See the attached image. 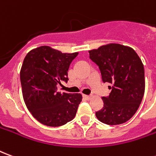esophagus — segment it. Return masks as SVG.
I'll list each match as a JSON object with an SVG mask.
<instances>
[{
    "label": "esophagus",
    "mask_w": 156,
    "mask_h": 156,
    "mask_svg": "<svg viewBox=\"0 0 156 156\" xmlns=\"http://www.w3.org/2000/svg\"><path fill=\"white\" fill-rule=\"evenodd\" d=\"M83 98H85L86 100H89V99H91V96H88V95H83Z\"/></svg>",
    "instance_id": "esophagus-1"
}]
</instances>
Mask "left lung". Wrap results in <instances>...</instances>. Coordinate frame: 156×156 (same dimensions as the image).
Here are the masks:
<instances>
[{
  "label": "left lung",
  "instance_id": "1",
  "mask_svg": "<svg viewBox=\"0 0 156 156\" xmlns=\"http://www.w3.org/2000/svg\"><path fill=\"white\" fill-rule=\"evenodd\" d=\"M98 65L104 83H109L111 92L103 97L104 107L96 112L98 120L108 125L125 123L136 113L144 94V70L133 48L109 43L88 51Z\"/></svg>",
  "mask_w": 156,
  "mask_h": 156
}]
</instances>
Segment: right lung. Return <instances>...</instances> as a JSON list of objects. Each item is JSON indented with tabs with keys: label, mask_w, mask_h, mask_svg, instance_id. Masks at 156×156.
<instances>
[{
	"label": "right lung",
	"mask_w": 156,
	"mask_h": 156,
	"mask_svg": "<svg viewBox=\"0 0 156 156\" xmlns=\"http://www.w3.org/2000/svg\"><path fill=\"white\" fill-rule=\"evenodd\" d=\"M78 54L41 46L24 58L20 72L23 99L32 116L42 124L58 127L75 117L82 95L62 94L57 86L68 82V68Z\"/></svg>",
	"instance_id": "obj_1"
}]
</instances>
